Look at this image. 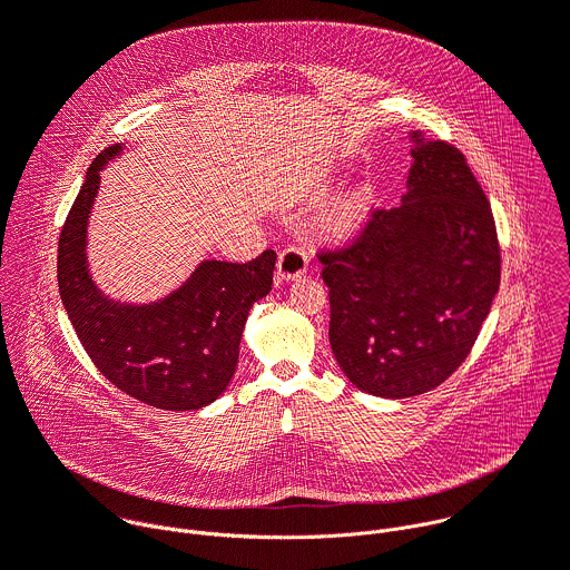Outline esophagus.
Segmentation results:
<instances>
[{"instance_id":"esophagus-1","label":"esophagus","mask_w":570,"mask_h":570,"mask_svg":"<svg viewBox=\"0 0 570 570\" xmlns=\"http://www.w3.org/2000/svg\"><path fill=\"white\" fill-rule=\"evenodd\" d=\"M306 268H308V257H306V250L299 246H288L277 257V279L279 282L297 279L306 273Z\"/></svg>"}]
</instances>
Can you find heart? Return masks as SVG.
Listing matches in <instances>:
<instances>
[{
    "instance_id": "heart-1",
    "label": "heart",
    "mask_w": 570,
    "mask_h": 570,
    "mask_svg": "<svg viewBox=\"0 0 570 570\" xmlns=\"http://www.w3.org/2000/svg\"><path fill=\"white\" fill-rule=\"evenodd\" d=\"M367 203H370V198H367L365 189H354V191L345 194L330 212V218H327L330 227L336 232H352L363 220Z\"/></svg>"
}]
</instances>
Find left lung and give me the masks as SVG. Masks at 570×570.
I'll return each mask as SVG.
<instances>
[{
    "label": "left lung",
    "instance_id": "8db88e82",
    "mask_svg": "<svg viewBox=\"0 0 570 570\" xmlns=\"http://www.w3.org/2000/svg\"><path fill=\"white\" fill-rule=\"evenodd\" d=\"M401 205L350 248L320 255L330 343L345 376L383 399L424 394L469 356L501 284L492 207L464 155L411 132Z\"/></svg>",
    "mask_w": 570,
    "mask_h": 570
}]
</instances>
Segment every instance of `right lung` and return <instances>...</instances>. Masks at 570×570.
Masks as SVG:
<instances>
[{
    "label": "right lung",
    "mask_w": 570,
    "mask_h": 570,
    "mask_svg": "<svg viewBox=\"0 0 570 570\" xmlns=\"http://www.w3.org/2000/svg\"><path fill=\"white\" fill-rule=\"evenodd\" d=\"M124 144L88 169L58 238V291L97 370L121 392L161 411H198L229 385L253 304L271 293L277 255L248 264L205 259L169 295L148 304L108 297L88 266V220L101 171Z\"/></svg>",
    "instance_id": "obj_1"
}]
</instances>
